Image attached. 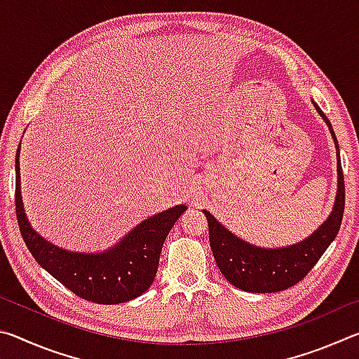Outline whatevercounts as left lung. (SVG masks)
<instances>
[{
    "instance_id": "8db88e82",
    "label": "left lung",
    "mask_w": 359,
    "mask_h": 359,
    "mask_svg": "<svg viewBox=\"0 0 359 359\" xmlns=\"http://www.w3.org/2000/svg\"><path fill=\"white\" fill-rule=\"evenodd\" d=\"M320 117L330 128L337 154V193L331 214L306 239L293 245L267 248L250 244L238 238L208 210H203L209 224V242L212 253L224 278L239 290L248 293H277L293 287L317 264L331 242L336 239L344 217L345 185L342 165L339 160V144L331 121L317 102L312 100Z\"/></svg>"
}]
</instances>
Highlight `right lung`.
Wrapping results in <instances>:
<instances>
[{"label": "right lung", "instance_id": "add662e5", "mask_svg": "<svg viewBox=\"0 0 359 359\" xmlns=\"http://www.w3.org/2000/svg\"><path fill=\"white\" fill-rule=\"evenodd\" d=\"M19 156L20 144L15 155L17 222L28 250L41 267L79 297L96 304H121L145 293L156 276L163 242L187 205H174L145 218L107 250H66L42 238L29 223L22 201Z\"/></svg>", "mask_w": 359, "mask_h": 359}]
</instances>
